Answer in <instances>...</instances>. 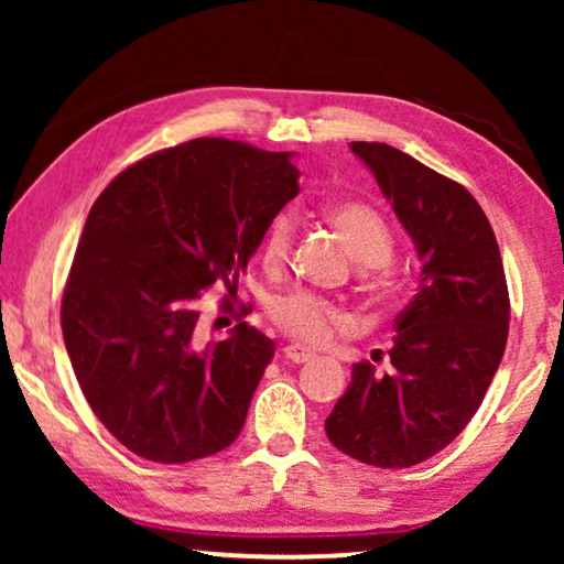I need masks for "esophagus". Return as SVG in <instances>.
I'll return each instance as SVG.
<instances>
[{
  "mask_svg": "<svg viewBox=\"0 0 564 564\" xmlns=\"http://www.w3.org/2000/svg\"><path fill=\"white\" fill-rule=\"evenodd\" d=\"M282 359L290 361V365H303V361L313 359V354L307 349H300V346H284Z\"/></svg>",
  "mask_w": 564,
  "mask_h": 564,
  "instance_id": "1",
  "label": "esophagus"
}]
</instances>
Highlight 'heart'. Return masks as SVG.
Returning <instances> with one entry per match:
<instances>
[{"label":"heart","mask_w":564,"mask_h":564,"mask_svg":"<svg viewBox=\"0 0 564 564\" xmlns=\"http://www.w3.org/2000/svg\"><path fill=\"white\" fill-rule=\"evenodd\" d=\"M330 226L338 230L341 241L354 261L361 267H384L395 251V238L388 220L382 218L375 207L365 203H344L328 213ZM292 236H295V223L288 213H280L267 226L261 238V261L267 269H280L290 257ZM382 288V276L372 274L367 290L377 292ZM272 318L284 334L300 344H323L330 336L334 326L341 323V313L334 305L321 300L313 292H292V295L276 300L272 307Z\"/></svg>","instance_id":"1"}]
</instances>
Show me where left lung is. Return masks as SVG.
Here are the masks:
<instances>
[{"mask_svg":"<svg viewBox=\"0 0 564 564\" xmlns=\"http://www.w3.org/2000/svg\"><path fill=\"white\" fill-rule=\"evenodd\" d=\"M411 236L421 282L395 318L384 372L359 361L326 419L336 449L398 469L434 457L480 408L508 338V288L496 234L462 184L388 143L349 145Z\"/></svg>","mask_w":564,"mask_h":564,"instance_id":"1","label":"left lung"}]
</instances>
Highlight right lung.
Segmentation results:
<instances>
[{"mask_svg": "<svg viewBox=\"0 0 564 564\" xmlns=\"http://www.w3.org/2000/svg\"><path fill=\"white\" fill-rule=\"evenodd\" d=\"M292 153L197 138L138 161L91 205L61 300L91 411L138 457L182 465L236 442L274 341L241 321L199 344L203 292L236 276L300 192Z\"/></svg>", "mask_w": 564, "mask_h": 564, "instance_id": "add662e5", "label": "right lung"}]
</instances>
